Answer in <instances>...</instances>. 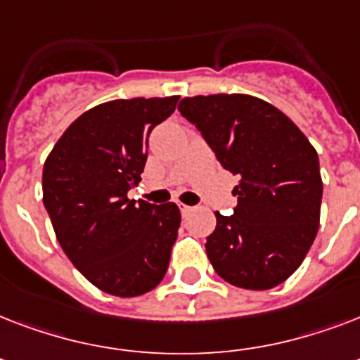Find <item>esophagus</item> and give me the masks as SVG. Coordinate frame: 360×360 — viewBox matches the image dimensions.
Instances as JSON below:
<instances>
[{
	"mask_svg": "<svg viewBox=\"0 0 360 360\" xmlns=\"http://www.w3.org/2000/svg\"><path fill=\"white\" fill-rule=\"evenodd\" d=\"M177 205H179L181 214H188V213H192L194 209H196V207H192V205H185V203H177Z\"/></svg>",
	"mask_w": 360,
	"mask_h": 360,
	"instance_id": "obj_1",
	"label": "esophagus"
}]
</instances>
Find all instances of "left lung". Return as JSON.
Here are the masks:
<instances>
[{"mask_svg":"<svg viewBox=\"0 0 360 360\" xmlns=\"http://www.w3.org/2000/svg\"><path fill=\"white\" fill-rule=\"evenodd\" d=\"M219 162L239 185L237 207L205 250L219 276L245 290H271L295 273L319 228L323 183L319 158L299 127L252 95H198L179 103Z\"/></svg>","mask_w":360,"mask_h":360,"instance_id":"left-lung-1","label":"left lung"}]
</instances>
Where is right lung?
Masks as SVG:
<instances>
[{"label":"right lung","instance_id":"obj_1","mask_svg":"<svg viewBox=\"0 0 360 360\" xmlns=\"http://www.w3.org/2000/svg\"><path fill=\"white\" fill-rule=\"evenodd\" d=\"M179 97L120 98L87 110L65 130L42 169V202L72 265L98 290L143 295L168 271L181 224L175 203H136L149 134Z\"/></svg>","mask_w":360,"mask_h":360}]
</instances>
